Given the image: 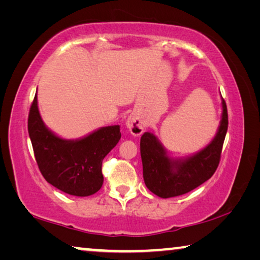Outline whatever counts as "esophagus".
I'll return each instance as SVG.
<instances>
[{"mask_svg":"<svg viewBox=\"0 0 260 260\" xmlns=\"http://www.w3.org/2000/svg\"><path fill=\"white\" fill-rule=\"evenodd\" d=\"M126 126L127 128L129 129L131 134H133L134 136H140L143 133L142 121H141L139 118H136L135 116L128 117V119L126 120Z\"/></svg>","mask_w":260,"mask_h":260,"instance_id":"34e87169","label":"esophagus"}]
</instances>
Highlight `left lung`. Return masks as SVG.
Returning <instances> with one entry per match:
<instances>
[{"label": "left lung", "instance_id": "obj_1", "mask_svg": "<svg viewBox=\"0 0 260 260\" xmlns=\"http://www.w3.org/2000/svg\"><path fill=\"white\" fill-rule=\"evenodd\" d=\"M227 128V105L222 99L221 121L214 139L203 150L186 159L167 156L156 136L146 132L141 136L140 150L144 183L149 190L161 199H169L191 191L209 180L219 165Z\"/></svg>", "mask_w": 260, "mask_h": 260}]
</instances>
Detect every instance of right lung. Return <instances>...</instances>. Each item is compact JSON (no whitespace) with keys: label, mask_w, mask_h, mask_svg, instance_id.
I'll use <instances>...</instances> for the list:
<instances>
[{"label":"right lung","mask_w":260,"mask_h":260,"mask_svg":"<svg viewBox=\"0 0 260 260\" xmlns=\"http://www.w3.org/2000/svg\"><path fill=\"white\" fill-rule=\"evenodd\" d=\"M27 126L39 170L48 182L73 196L100 190L104 180L102 161L119 142V125L102 127L80 140L60 139L43 124L35 95Z\"/></svg>","instance_id":"right-lung-1"}]
</instances>
